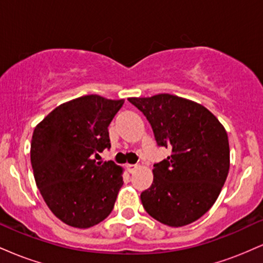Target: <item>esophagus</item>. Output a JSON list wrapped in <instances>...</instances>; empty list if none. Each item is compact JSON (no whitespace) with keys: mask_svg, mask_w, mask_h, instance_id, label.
<instances>
[{"mask_svg":"<svg viewBox=\"0 0 263 263\" xmlns=\"http://www.w3.org/2000/svg\"><path fill=\"white\" fill-rule=\"evenodd\" d=\"M126 167H127V171L129 172V173H134V172L137 171L138 164H127Z\"/></svg>","mask_w":263,"mask_h":263,"instance_id":"obj_1","label":"esophagus"}]
</instances>
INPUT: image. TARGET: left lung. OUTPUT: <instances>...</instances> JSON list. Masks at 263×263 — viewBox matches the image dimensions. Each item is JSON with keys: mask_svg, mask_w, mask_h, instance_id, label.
<instances>
[{"mask_svg": "<svg viewBox=\"0 0 263 263\" xmlns=\"http://www.w3.org/2000/svg\"><path fill=\"white\" fill-rule=\"evenodd\" d=\"M143 112L159 146L172 149L153 168V183L141 194L144 210L162 224L194 222L218 199L230 168L226 129L198 102L171 93L128 98Z\"/></svg>", "mask_w": 263, "mask_h": 263, "instance_id": "left-lung-1", "label": "left lung"}]
</instances>
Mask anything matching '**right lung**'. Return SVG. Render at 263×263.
<instances>
[{
    "label": "right lung",
    "mask_w": 263,
    "mask_h": 263,
    "mask_svg": "<svg viewBox=\"0 0 263 263\" xmlns=\"http://www.w3.org/2000/svg\"><path fill=\"white\" fill-rule=\"evenodd\" d=\"M123 101L80 96L57 106L33 131L35 184L50 211L71 228L98 225L114 209L123 168L93 155L110 147L107 127Z\"/></svg>",
    "instance_id": "obj_1"
}]
</instances>
